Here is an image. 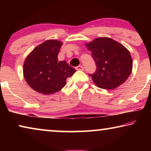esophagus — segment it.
I'll return each instance as SVG.
<instances>
[{
	"label": "esophagus",
	"mask_w": 151,
	"mask_h": 151,
	"mask_svg": "<svg viewBox=\"0 0 151 151\" xmlns=\"http://www.w3.org/2000/svg\"><path fill=\"white\" fill-rule=\"evenodd\" d=\"M76 70H78V71H83V70H84V67H82V65L78 66V67H76Z\"/></svg>",
	"instance_id": "esophagus-1"
}]
</instances>
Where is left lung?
Wrapping results in <instances>:
<instances>
[{
  "instance_id": "left-lung-1",
  "label": "left lung",
  "mask_w": 151,
  "mask_h": 151,
  "mask_svg": "<svg viewBox=\"0 0 151 151\" xmlns=\"http://www.w3.org/2000/svg\"><path fill=\"white\" fill-rule=\"evenodd\" d=\"M86 46L91 51L97 69L89 74L98 87L113 89L123 84L131 75L133 60L129 50L113 39L101 37Z\"/></svg>"
}]
</instances>
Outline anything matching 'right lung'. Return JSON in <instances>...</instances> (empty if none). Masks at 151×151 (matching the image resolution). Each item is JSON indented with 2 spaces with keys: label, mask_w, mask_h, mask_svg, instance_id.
Instances as JSON below:
<instances>
[{
  "label": "right lung",
  "mask_w": 151,
  "mask_h": 151,
  "mask_svg": "<svg viewBox=\"0 0 151 151\" xmlns=\"http://www.w3.org/2000/svg\"><path fill=\"white\" fill-rule=\"evenodd\" d=\"M63 42L46 40L37 46L26 58L23 75L27 83L36 91L45 95L55 93L66 85L67 78L76 71L65 60L58 62Z\"/></svg>",
  "instance_id": "right-lung-1"
}]
</instances>
